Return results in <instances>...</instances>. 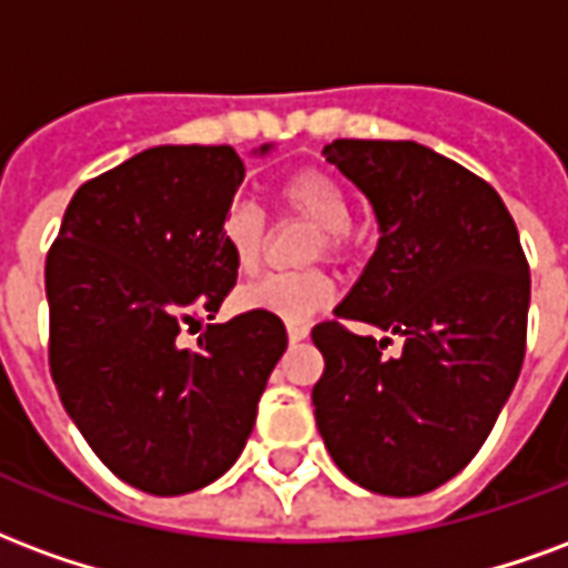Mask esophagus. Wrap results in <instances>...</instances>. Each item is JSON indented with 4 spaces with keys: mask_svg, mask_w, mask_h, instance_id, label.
<instances>
[{
    "mask_svg": "<svg viewBox=\"0 0 568 568\" xmlns=\"http://www.w3.org/2000/svg\"><path fill=\"white\" fill-rule=\"evenodd\" d=\"M287 338H290V345H300V342H305V338H308V326L287 324Z\"/></svg>",
    "mask_w": 568,
    "mask_h": 568,
    "instance_id": "esophagus-1",
    "label": "esophagus"
}]
</instances>
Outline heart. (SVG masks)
Listing matches in <instances>:
<instances>
[{
    "instance_id": "b5f03b06",
    "label": "heart",
    "mask_w": 568,
    "mask_h": 568,
    "mask_svg": "<svg viewBox=\"0 0 568 568\" xmlns=\"http://www.w3.org/2000/svg\"><path fill=\"white\" fill-rule=\"evenodd\" d=\"M278 199L293 214H300L321 230V242H314V256L326 251L338 256L347 244L351 230V196L345 184L324 169H302L284 178L278 187ZM221 235L226 251L233 256L235 268L251 275L260 266L263 244H266V217L251 202H233L223 214ZM333 302V281L317 268L305 272H275L266 278L254 281L239 290L235 305L242 312L272 314L287 324H300Z\"/></svg>"
}]
</instances>
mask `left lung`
<instances>
[{
	"label": "left lung",
	"instance_id": "8db88e82",
	"mask_svg": "<svg viewBox=\"0 0 568 568\" xmlns=\"http://www.w3.org/2000/svg\"><path fill=\"white\" fill-rule=\"evenodd\" d=\"M324 156L369 199L381 235L335 314L399 335L403 354L338 321L314 326V420L354 484L429 494L466 469L515 390L527 256L499 193L433 148L338 139Z\"/></svg>",
	"mask_w": 568,
	"mask_h": 568
}]
</instances>
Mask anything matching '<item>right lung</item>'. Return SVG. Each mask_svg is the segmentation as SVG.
Here are the masks:
<instances>
[{
	"instance_id": "obj_1",
	"label": "right lung",
	"mask_w": 568,
	"mask_h": 568,
	"mask_svg": "<svg viewBox=\"0 0 568 568\" xmlns=\"http://www.w3.org/2000/svg\"><path fill=\"white\" fill-rule=\"evenodd\" d=\"M242 178L230 144L148 148L78 187L48 254L53 384L97 457L144 494L217 481L287 351L260 312L209 324L196 347L181 338L235 284L221 223Z\"/></svg>"
}]
</instances>
